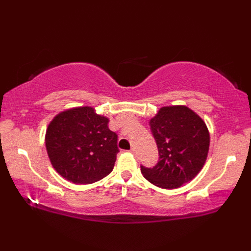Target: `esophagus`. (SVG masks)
<instances>
[{
	"instance_id": "1",
	"label": "esophagus",
	"mask_w": 251,
	"mask_h": 251,
	"mask_svg": "<svg viewBox=\"0 0 251 251\" xmlns=\"http://www.w3.org/2000/svg\"><path fill=\"white\" fill-rule=\"evenodd\" d=\"M130 152H131V154H136V150H135V148H131V150H130Z\"/></svg>"
}]
</instances>
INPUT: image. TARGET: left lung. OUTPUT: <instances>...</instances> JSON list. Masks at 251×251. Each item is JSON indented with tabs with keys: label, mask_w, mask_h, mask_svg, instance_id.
<instances>
[{
	"label": "left lung",
	"mask_w": 251,
	"mask_h": 251,
	"mask_svg": "<svg viewBox=\"0 0 251 251\" xmlns=\"http://www.w3.org/2000/svg\"><path fill=\"white\" fill-rule=\"evenodd\" d=\"M158 148V163L141 166L144 177L165 189L178 188L197 176L209 150V131L196 113L186 106L161 107L150 122Z\"/></svg>",
	"instance_id": "1"
}]
</instances>
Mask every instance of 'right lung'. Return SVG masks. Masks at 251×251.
<instances>
[{"mask_svg": "<svg viewBox=\"0 0 251 251\" xmlns=\"http://www.w3.org/2000/svg\"><path fill=\"white\" fill-rule=\"evenodd\" d=\"M45 143L55 171L74 184L103 179L113 171L120 151L108 118L88 106L55 116L46 129Z\"/></svg>", "mask_w": 251, "mask_h": 251, "instance_id": "obj_1", "label": "right lung"}]
</instances>
